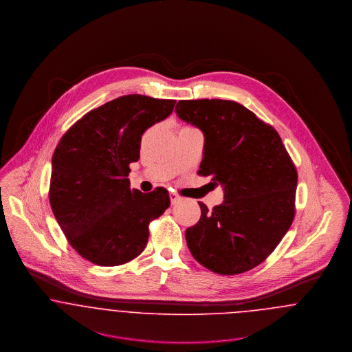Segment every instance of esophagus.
Returning a JSON list of instances; mask_svg holds the SVG:
<instances>
[{
    "label": "esophagus",
    "mask_w": 352,
    "mask_h": 352,
    "mask_svg": "<svg viewBox=\"0 0 352 352\" xmlns=\"http://www.w3.org/2000/svg\"><path fill=\"white\" fill-rule=\"evenodd\" d=\"M169 199H170V204H172V205L180 203V201L183 200V197H182V196H179L177 193H170V195H169Z\"/></svg>",
    "instance_id": "34e87169"
}]
</instances>
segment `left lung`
Returning a JSON list of instances; mask_svg holds the SVG:
<instances>
[{"label": "left lung", "mask_w": 352, "mask_h": 352, "mask_svg": "<svg viewBox=\"0 0 352 352\" xmlns=\"http://www.w3.org/2000/svg\"><path fill=\"white\" fill-rule=\"evenodd\" d=\"M175 111L203 131L199 175L222 185L223 201L185 230L199 263L234 276L267 258L296 214L298 173L277 131L233 100H180Z\"/></svg>", "instance_id": "obj_1"}]
</instances>
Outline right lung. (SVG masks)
<instances>
[{
    "label": "right lung",
    "instance_id": "1",
    "mask_svg": "<svg viewBox=\"0 0 352 352\" xmlns=\"http://www.w3.org/2000/svg\"><path fill=\"white\" fill-rule=\"evenodd\" d=\"M176 100L131 94L87 112L67 131L52 159L49 200L78 254L99 266L138 257L149 222L169 206L167 189H131V163L142 135L169 116Z\"/></svg>",
    "mask_w": 352,
    "mask_h": 352
}]
</instances>
